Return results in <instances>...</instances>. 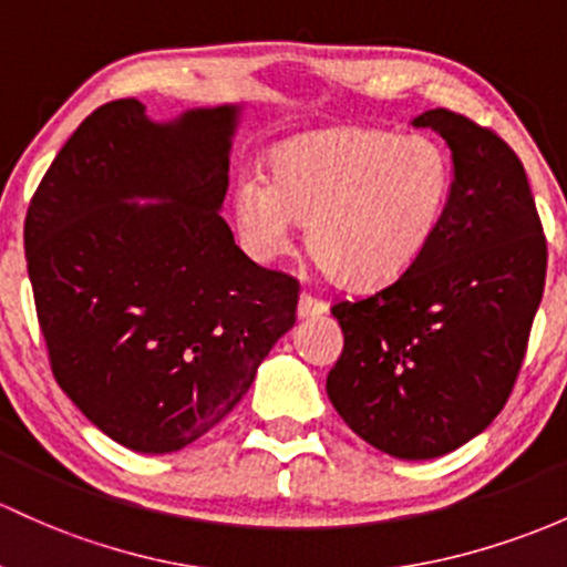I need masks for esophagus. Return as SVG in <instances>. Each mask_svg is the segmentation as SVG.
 I'll return each mask as SVG.
<instances>
[{
    "label": "esophagus",
    "mask_w": 567,
    "mask_h": 567,
    "mask_svg": "<svg viewBox=\"0 0 567 567\" xmlns=\"http://www.w3.org/2000/svg\"><path fill=\"white\" fill-rule=\"evenodd\" d=\"M327 313V302L316 300L310 295H300V302H297V316L300 319H316V316H324Z\"/></svg>",
    "instance_id": "34e87169"
}]
</instances>
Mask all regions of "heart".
I'll list each match as a JSON object with an SVG mask.
<instances>
[{"mask_svg":"<svg viewBox=\"0 0 567 567\" xmlns=\"http://www.w3.org/2000/svg\"><path fill=\"white\" fill-rule=\"evenodd\" d=\"M452 162L427 135L327 126L272 145L267 181L237 178L233 216L254 259L270 261L306 224L310 259L343 289L403 278L441 229Z\"/></svg>","mask_w":567,"mask_h":567,"instance_id":"obj_1","label":"heart"}]
</instances>
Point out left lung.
<instances>
[{
  "label": "left lung",
  "mask_w": 567,
  "mask_h": 567,
  "mask_svg": "<svg viewBox=\"0 0 567 567\" xmlns=\"http://www.w3.org/2000/svg\"><path fill=\"white\" fill-rule=\"evenodd\" d=\"M452 151V197L422 259L386 289L338 302L334 411L398 460L443 456L503 411L544 297L546 237L519 156L435 107L411 121Z\"/></svg>",
  "instance_id": "obj_1"
}]
</instances>
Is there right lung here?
<instances>
[{
    "mask_svg": "<svg viewBox=\"0 0 567 567\" xmlns=\"http://www.w3.org/2000/svg\"><path fill=\"white\" fill-rule=\"evenodd\" d=\"M240 111L151 121L143 102H107L72 132L27 210L56 383L132 452H178L216 427L297 321L300 284L248 259L218 213Z\"/></svg>",
    "mask_w": 567,
    "mask_h": 567,
    "instance_id": "right-lung-1",
    "label": "right lung"
}]
</instances>
